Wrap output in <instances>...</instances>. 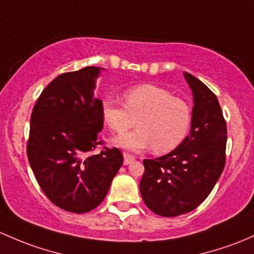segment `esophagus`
Wrapping results in <instances>:
<instances>
[{"label": "esophagus", "instance_id": "1", "mask_svg": "<svg viewBox=\"0 0 254 254\" xmlns=\"http://www.w3.org/2000/svg\"><path fill=\"white\" fill-rule=\"evenodd\" d=\"M135 160V157L133 156V155L130 154H127V152H124V165H129L130 162H133V161Z\"/></svg>", "mask_w": 254, "mask_h": 254}]
</instances>
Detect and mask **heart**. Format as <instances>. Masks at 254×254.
<instances>
[{
  "mask_svg": "<svg viewBox=\"0 0 254 254\" xmlns=\"http://www.w3.org/2000/svg\"><path fill=\"white\" fill-rule=\"evenodd\" d=\"M125 105L111 98L102 103L105 125L115 133H124L137 121L138 129L114 139L115 145L130 151L152 148L167 154L183 143L192 122L190 105L167 89L155 84H140L124 94Z\"/></svg>",
  "mask_w": 254,
  "mask_h": 254,
  "instance_id": "b5f03b06",
  "label": "heart"
}]
</instances>
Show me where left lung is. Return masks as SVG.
Wrapping results in <instances>:
<instances>
[{
    "label": "left lung",
    "mask_w": 254,
    "mask_h": 254,
    "mask_svg": "<svg viewBox=\"0 0 254 254\" xmlns=\"http://www.w3.org/2000/svg\"><path fill=\"white\" fill-rule=\"evenodd\" d=\"M184 77L192 91V122L178 148L144 160L140 193L154 213L177 217L195 209L209 195L225 165L226 122L217 97L191 73Z\"/></svg>",
    "instance_id": "left-lung-1"
}]
</instances>
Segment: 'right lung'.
<instances>
[{
    "label": "right lung",
    "instance_id": "obj_1",
    "mask_svg": "<svg viewBox=\"0 0 254 254\" xmlns=\"http://www.w3.org/2000/svg\"><path fill=\"white\" fill-rule=\"evenodd\" d=\"M102 67L65 72L43 89L31 114L28 159L36 181L59 208L86 213L99 206L124 163L103 143L102 100L94 94Z\"/></svg>",
    "mask_w": 254,
    "mask_h": 254
}]
</instances>
